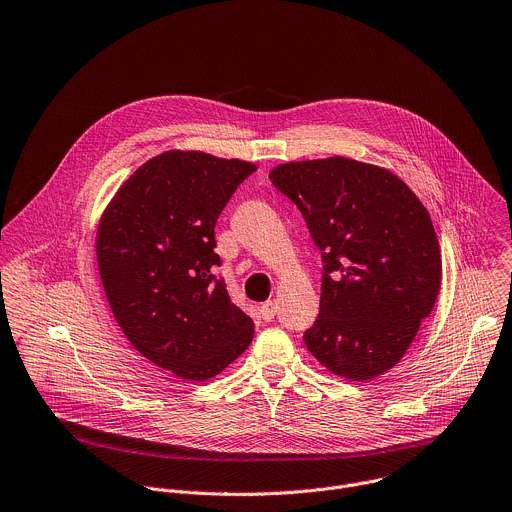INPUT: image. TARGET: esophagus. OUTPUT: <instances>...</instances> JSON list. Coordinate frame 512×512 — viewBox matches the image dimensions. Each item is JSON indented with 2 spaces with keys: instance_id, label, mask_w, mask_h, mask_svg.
Here are the masks:
<instances>
[{
  "instance_id": "34e87169",
  "label": "esophagus",
  "mask_w": 512,
  "mask_h": 512,
  "mask_svg": "<svg viewBox=\"0 0 512 512\" xmlns=\"http://www.w3.org/2000/svg\"><path fill=\"white\" fill-rule=\"evenodd\" d=\"M259 313H261V317H263L265 321H271V319L275 317V313H277V303H275V301H265V303L261 305Z\"/></svg>"
}]
</instances>
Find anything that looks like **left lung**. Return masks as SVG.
Masks as SVG:
<instances>
[{
    "label": "left lung",
    "instance_id": "8db88e82",
    "mask_svg": "<svg viewBox=\"0 0 512 512\" xmlns=\"http://www.w3.org/2000/svg\"><path fill=\"white\" fill-rule=\"evenodd\" d=\"M269 179L297 205L321 251L307 350L352 382L388 372L440 291V245L426 207L390 170L344 156L285 162Z\"/></svg>",
    "mask_w": 512,
    "mask_h": 512
}]
</instances>
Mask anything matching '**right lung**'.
I'll return each mask as SVG.
<instances>
[{"label": "right lung", "mask_w": 512, "mask_h": 512, "mask_svg": "<svg viewBox=\"0 0 512 512\" xmlns=\"http://www.w3.org/2000/svg\"><path fill=\"white\" fill-rule=\"evenodd\" d=\"M257 166L199 150L146 160L106 207L96 237L110 309L136 352L179 380L221 374L253 339V319L215 277V223Z\"/></svg>", "instance_id": "1"}]
</instances>
